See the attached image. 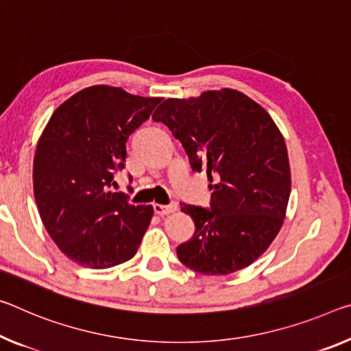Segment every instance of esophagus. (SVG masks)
Returning a JSON list of instances; mask_svg holds the SVG:
<instances>
[{
    "label": "esophagus",
    "instance_id": "34e87169",
    "mask_svg": "<svg viewBox=\"0 0 351 351\" xmlns=\"http://www.w3.org/2000/svg\"><path fill=\"white\" fill-rule=\"evenodd\" d=\"M153 208H154V213L158 215H167V214L175 213V210L178 209V206H176V203H170V204L156 203V204H153Z\"/></svg>",
    "mask_w": 351,
    "mask_h": 351
}]
</instances>
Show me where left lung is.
I'll use <instances>...</instances> for the list:
<instances>
[{
    "mask_svg": "<svg viewBox=\"0 0 351 351\" xmlns=\"http://www.w3.org/2000/svg\"><path fill=\"white\" fill-rule=\"evenodd\" d=\"M184 147L193 171H206L209 208L182 203L195 232L176 248L180 261L204 275L245 269L278 232L291 195L282 134L264 108L232 88L198 98H169L154 110Z\"/></svg>",
    "mask_w": 351,
    "mask_h": 351,
    "instance_id": "8db88e82",
    "label": "left lung"
}]
</instances>
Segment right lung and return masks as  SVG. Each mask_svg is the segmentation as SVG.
I'll use <instances>...</instances> for the list:
<instances>
[{
  "label": "right lung",
  "mask_w": 351,
  "mask_h": 351,
  "mask_svg": "<svg viewBox=\"0 0 351 351\" xmlns=\"http://www.w3.org/2000/svg\"><path fill=\"white\" fill-rule=\"evenodd\" d=\"M162 98L92 86L54 110L38 138L32 181L38 214L60 252L90 269H109L136 254L152 206L112 192L125 169L126 142Z\"/></svg>",
  "instance_id": "add662e5"
}]
</instances>
